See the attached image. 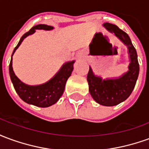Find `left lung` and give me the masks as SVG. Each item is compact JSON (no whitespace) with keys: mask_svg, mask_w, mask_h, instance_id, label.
Here are the masks:
<instances>
[{"mask_svg":"<svg viewBox=\"0 0 149 149\" xmlns=\"http://www.w3.org/2000/svg\"><path fill=\"white\" fill-rule=\"evenodd\" d=\"M103 26L128 47L130 59L128 71L118 78L103 80L94 74L89 67L87 81L89 93L96 102L104 106H114L125 101L131 95L137 81L140 68L137 53L128 34L115 24L104 23Z\"/></svg>","mask_w":149,"mask_h":149,"instance_id":"1","label":"left lung"}]
</instances>
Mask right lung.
<instances>
[{"mask_svg":"<svg viewBox=\"0 0 149 149\" xmlns=\"http://www.w3.org/2000/svg\"><path fill=\"white\" fill-rule=\"evenodd\" d=\"M36 29L52 30L53 29V27L47 24H37L21 37L20 41L12 54V58L9 64V75L15 90L18 96L21 97V100L29 104L46 108L56 103L62 96L65 90L66 81L71 76L72 72L73 70V64L75 61L65 63L62 65L61 69L57 72V73L45 84L39 85H28L20 81L19 78L15 75L13 69V55L18 47L21 45L23 40L28 36L33 34L36 32Z\"/></svg>","mask_w":149,"mask_h":149,"instance_id":"add662e5","label":"right lung"}]
</instances>
